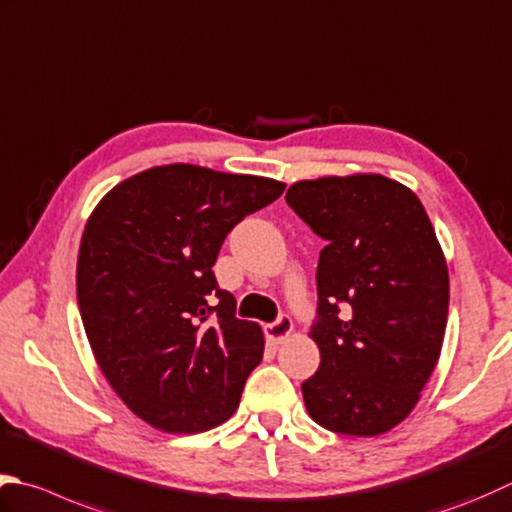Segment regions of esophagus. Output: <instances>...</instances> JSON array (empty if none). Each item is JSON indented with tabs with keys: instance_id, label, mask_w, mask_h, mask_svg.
<instances>
[{
	"instance_id": "esophagus-1",
	"label": "esophagus",
	"mask_w": 512,
	"mask_h": 512,
	"mask_svg": "<svg viewBox=\"0 0 512 512\" xmlns=\"http://www.w3.org/2000/svg\"><path fill=\"white\" fill-rule=\"evenodd\" d=\"M290 335H293V322H290V317L286 315L279 317L275 324L266 326V337L275 344H284Z\"/></svg>"
}]
</instances>
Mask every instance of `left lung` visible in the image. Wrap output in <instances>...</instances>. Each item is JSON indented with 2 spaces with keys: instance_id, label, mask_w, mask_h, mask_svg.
<instances>
[{
  "instance_id": "8db88e82",
  "label": "left lung",
  "mask_w": 512,
  "mask_h": 512,
  "mask_svg": "<svg viewBox=\"0 0 512 512\" xmlns=\"http://www.w3.org/2000/svg\"><path fill=\"white\" fill-rule=\"evenodd\" d=\"M286 202L326 239L308 415L333 433L384 435L413 413L442 353L450 284L435 228L413 190L377 173L302 179Z\"/></svg>"
}]
</instances>
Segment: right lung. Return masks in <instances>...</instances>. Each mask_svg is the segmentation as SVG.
Segmentation results:
<instances>
[{
  "instance_id": "right-lung-1",
  "label": "right lung",
  "mask_w": 512,
  "mask_h": 512,
  "mask_svg": "<svg viewBox=\"0 0 512 512\" xmlns=\"http://www.w3.org/2000/svg\"><path fill=\"white\" fill-rule=\"evenodd\" d=\"M284 188L166 164L119 182L90 213L77 255L88 344L110 388L153 428L195 435L237 410L266 339L235 317L213 266L230 228Z\"/></svg>"
}]
</instances>
